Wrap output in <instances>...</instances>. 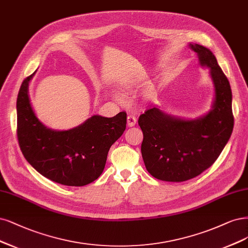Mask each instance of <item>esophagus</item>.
Here are the masks:
<instances>
[{"instance_id": "esophagus-1", "label": "esophagus", "mask_w": 248, "mask_h": 248, "mask_svg": "<svg viewBox=\"0 0 248 248\" xmlns=\"http://www.w3.org/2000/svg\"><path fill=\"white\" fill-rule=\"evenodd\" d=\"M136 124V118L133 115H128L127 117V125L129 127H132Z\"/></svg>"}]
</instances>
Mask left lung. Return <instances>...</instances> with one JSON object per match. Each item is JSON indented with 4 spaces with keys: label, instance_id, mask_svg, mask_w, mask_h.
<instances>
[{
    "label": "left lung",
    "instance_id": "obj_1",
    "mask_svg": "<svg viewBox=\"0 0 248 248\" xmlns=\"http://www.w3.org/2000/svg\"><path fill=\"white\" fill-rule=\"evenodd\" d=\"M201 65L210 67L216 99L210 112L196 120L170 117L157 108L139 119L143 133L141 155L148 171L165 182H185L209 168L224 150L234 127L232 91L211 51L190 44Z\"/></svg>",
    "mask_w": 248,
    "mask_h": 248
}]
</instances>
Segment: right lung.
I'll return each instance as SVG.
<instances>
[{"label": "right lung", "mask_w": 248, "mask_h": 248, "mask_svg": "<svg viewBox=\"0 0 248 248\" xmlns=\"http://www.w3.org/2000/svg\"><path fill=\"white\" fill-rule=\"evenodd\" d=\"M25 78L17 96V139L24 158L43 176L70 186H86L99 177L112 144L123 134L127 115L92 116L80 126L55 131L43 125L31 108Z\"/></svg>", "instance_id": "1"}]
</instances>
